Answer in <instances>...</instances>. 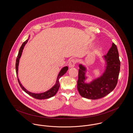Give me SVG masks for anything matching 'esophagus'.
I'll use <instances>...</instances> for the list:
<instances>
[{"label": "esophagus", "instance_id": "esophagus-1", "mask_svg": "<svg viewBox=\"0 0 133 133\" xmlns=\"http://www.w3.org/2000/svg\"><path fill=\"white\" fill-rule=\"evenodd\" d=\"M76 63V61L75 59H71L70 61H69V64H68L69 67L70 68H72V67H74V66H75Z\"/></svg>", "mask_w": 133, "mask_h": 133}]
</instances>
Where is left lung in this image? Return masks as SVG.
Instances as JSON below:
<instances>
[{
    "instance_id": "1",
    "label": "left lung",
    "mask_w": 133,
    "mask_h": 133,
    "mask_svg": "<svg viewBox=\"0 0 133 133\" xmlns=\"http://www.w3.org/2000/svg\"><path fill=\"white\" fill-rule=\"evenodd\" d=\"M107 66L105 72L99 78L90 83L84 80L86 68L80 64L78 70L77 89L82 97L90 99L102 98L111 92L117 83L120 70V61L117 46L113 43L107 54L103 56Z\"/></svg>"
}]
</instances>
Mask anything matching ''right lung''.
<instances>
[{
    "label": "right lung",
    "instance_id": "right-lung-1",
    "mask_svg": "<svg viewBox=\"0 0 133 133\" xmlns=\"http://www.w3.org/2000/svg\"><path fill=\"white\" fill-rule=\"evenodd\" d=\"M28 39H26L25 42H24L23 43L22 45L21 46V47L19 49V52H18V54L17 56V58L16 60V75L17 76L18 74V63H19V59L21 57V55L23 52V50L24 49V47L25 46V45L26 44V43L28 42ZM68 69V67L67 66L64 67H63L62 69L60 71L58 75V77L57 78V81H56V83L55 84V85L53 86L52 88H51L50 89H49V90H48L47 91H46L45 92L42 93V94H34V93H32L29 91H28L25 88H24V86L22 85V84L21 83V82L19 81V79H18V83L19 84V85L21 87V88H22V89L24 90V92H25L27 94H28L29 95H30V96H32V97L36 98V99H47V98H49L53 96H54L56 93L57 92L59 88L60 87V83H59V79L60 78L63 76L64 74H65L67 71Z\"/></svg>",
    "mask_w": 133,
    "mask_h": 133
}]
</instances>
